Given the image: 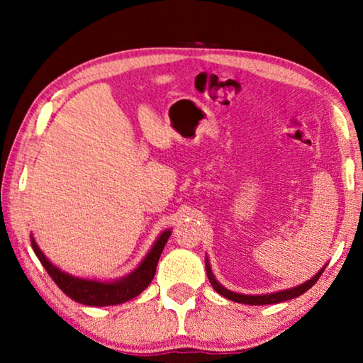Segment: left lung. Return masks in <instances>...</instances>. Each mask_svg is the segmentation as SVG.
I'll return each mask as SVG.
<instances>
[{
	"label": "left lung",
	"mask_w": 363,
	"mask_h": 363,
	"mask_svg": "<svg viewBox=\"0 0 363 363\" xmlns=\"http://www.w3.org/2000/svg\"><path fill=\"white\" fill-rule=\"evenodd\" d=\"M205 266H206V275H208V280H210V284L213 285L214 290H216L220 296H224L230 301H235V303H240V304H250V306H264V304H277V303H284V301L288 299H294L301 296V294L306 293L309 288L315 284L320 277L323 269L327 267V264L318 270V272L312 277L311 280L304 281V284H301L298 286H293V288H288V290H281V291H275V293H267V294H243V293H235V291H230L227 290L225 286H223L214 277V274L211 272V266H210V259H208V256L205 257Z\"/></svg>",
	"instance_id": "8db88e82"
}]
</instances>
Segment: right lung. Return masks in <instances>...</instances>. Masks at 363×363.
Returning a JSON list of instances; mask_svg holds the SVG:
<instances>
[{
	"instance_id": "obj_1",
	"label": "right lung",
	"mask_w": 363,
	"mask_h": 363,
	"mask_svg": "<svg viewBox=\"0 0 363 363\" xmlns=\"http://www.w3.org/2000/svg\"><path fill=\"white\" fill-rule=\"evenodd\" d=\"M169 235L171 229L163 230L158 235L155 243H153L149 253L145 255L143 262H140L133 272L121 279L108 281L83 279L77 277V275H72L69 272H64L62 269L54 266V264L48 259L38 245H36L33 235H30V242H32V248L36 257H38L40 262L43 264V267L46 269V272L51 275V279L56 281V285L67 294V296L77 301L79 304L104 307L126 303V301L136 298L138 294L143 293L145 288L150 285L153 275H155L158 259L160 256H162V251L164 248V245H167Z\"/></svg>"
}]
</instances>
